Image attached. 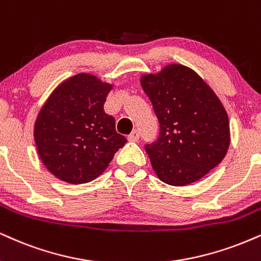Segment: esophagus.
I'll return each instance as SVG.
<instances>
[{
  "instance_id": "esophagus-1",
  "label": "esophagus",
  "mask_w": 261,
  "mask_h": 261,
  "mask_svg": "<svg viewBox=\"0 0 261 261\" xmlns=\"http://www.w3.org/2000/svg\"><path fill=\"white\" fill-rule=\"evenodd\" d=\"M127 139H128V141H131V142H136V141H139V139H140V133H139V130L133 131V133L128 135Z\"/></svg>"
}]
</instances>
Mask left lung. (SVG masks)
<instances>
[{
  "instance_id": "left-lung-1",
  "label": "left lung",
  "mask_w": 261,
  "mask_h": 261,
  "mask_svg": "<svg viewBox=\"0 0 261 261\" xmlns=\"http://www.w3.org/2000/svg\"><path fill=\"white\" fill-rule=\"evenodd\" d=\"M141 85L161 125L158 140L144 146L159 180L186 186L220 164L230 146V122L209 85L181 64L142 75Z\"/></svg>"
}]
</instances>
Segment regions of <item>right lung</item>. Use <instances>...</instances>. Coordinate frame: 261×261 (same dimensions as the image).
Here are the masks:
<instances>
[{
	"label": "right lung",
	"instance_id": "obj_1",
	"mask_svg": "<svg viewBox=\"0 0 261 261\" xmlns=\"http://www.w3.org/2000/svg\"><path fill=\"white\" fill-rule=\"evenodd\" d=\"M113 85L80 73L63 81L37 115L34 139L43 165L59 180L86 184L98 177L127 140L105 112Z\"/></svg>",
	"mask_w": 261,
	"mask_h": 261
}]
</instances>
